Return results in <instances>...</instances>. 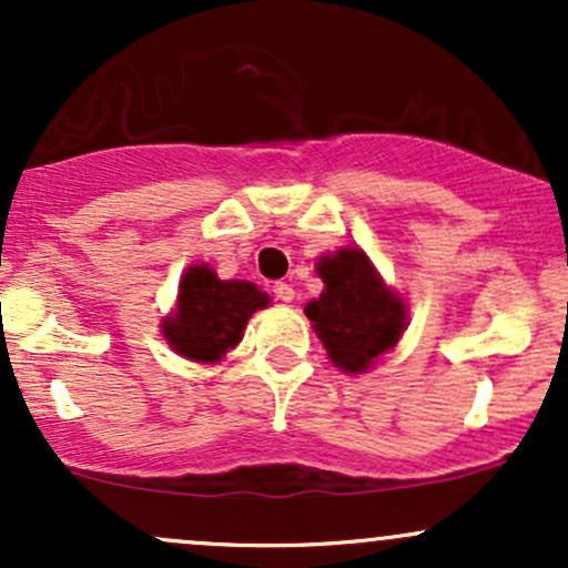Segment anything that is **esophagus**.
Returning <instances> with one entry per match:
<instances>
[{
  "label": "esophagus",
  "mask_w": 568,
  "mask_h": 568,
  "mask_svg": "<svg viewBox=\"0 0 568 568\" xmlns=\"http://www.w3.org/2000/svg\"><path fill=\"white\" fill-rule=\"evenodd\" d=\"M272 293H275V298H280V302H293V288L288 283H275L272 285Z\"/></svg>",
  "instance_id": "obj_1"
}]
</instances>
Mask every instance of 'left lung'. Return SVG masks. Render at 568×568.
<instances>
[{
	"instance_id": "left-lung-1",
	"label": "left lung",
	"mask_w": 568,
	"mask_h": 568,
	"mask_svg": "<svg viewBox=\"0 0 568 568\" xmlns=\"http://www.w3.org/2000/svg\"><path fill=\"white\" fill-rule=\"evenodd\" d=\"M325 291L306 304L331 361L347 374L371 368L376 357L393 349L406 328V306L384 288L374 266L357 247H344L317 264Z\"/></svg>"
}]
</instances>
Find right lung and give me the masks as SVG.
<instances>
[{"label":"right lung","mask_w":568,"mask_h":568,"mask_svg":"<svg viewBox=\"0 0 568 568\" xmlns=\"http://www.w3.org/2000/svg\"><path fill=\"white\" fill-rule=\"evenodd\" d=\"M270 296L245 280H219L211 266H192L181 277L179 310L162 323L171 347L197 363H216L243 338L247 317Z\"/></svg>","instance_id":"obj_1"}]
</instances>
